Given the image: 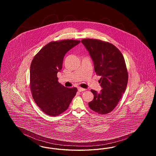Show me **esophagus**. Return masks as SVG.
I'll list each match as a JSON object with an SVG mask.
<instances>
[{
    "instance_id": "1",
    "label": "esophagus",
    "mask_w": 156,
    "mask_h": 156,
    "mask_svg": "<svg viewBox=\"0 0 156 156\" xmlns=\"http://www.w3.org/2000/svg\"><path fill=\"white\" fill-rule=\"evenodd\" d=\"M78 91L79 92H82V91H85L86 89H84V88H78Z\"/></svg>"
}]
</instances>
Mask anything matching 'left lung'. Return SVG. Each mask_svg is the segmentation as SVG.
<instances>
[{
  "label": "left lung",
  "instance_id": "1",
  "mask_svg": "<svg viewBox=\"0 0 156 156\" xmlns=\"http://www.w3.org/2000/svg\"><path fill=\"white\" fill-rule=\"evenodd\" d=\"M82 43L89 51L94 64L95 72L101 76L100 93L90 90L94 99L89 108L101 115L112 111L126 90L128 73L125 61L119 49L113 44L102 40L86 38Z\"/></svg>",
  "mask_w": 156,
  "mask_h": 156
}]
</instances>
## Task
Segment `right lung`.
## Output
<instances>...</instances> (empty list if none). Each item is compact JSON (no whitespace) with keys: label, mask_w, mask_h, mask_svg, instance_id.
<instances>
[{"label":"right lung","mask_w":156,"mask_h":156,"mask_svg":"<svg viewBox=\"0 0 156 156\" xmlns=\"http://www.w3.org/2000/svg\"><path fill=\"white\" fill-rule=\"evenodd\" d=\"M79 40L52 41L43 47L32 60L30 86L34 101L48 116H55L66 111L75 96L76 88H67L58 81L64 57Z\"/></svg>","instance_id":"1"}]
</instances>
